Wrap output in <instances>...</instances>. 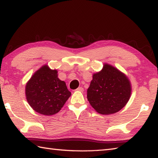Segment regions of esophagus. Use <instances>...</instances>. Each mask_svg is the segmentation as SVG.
<instances>
[{
    "mask_svg": "<svg viewBox=\"0 0 158 158\" xmlns=\"http://www.w3.org/2000/svg\"><path fill=\"white\" fill-rule=\"evenodd\" d=\"M76 90H77V91H79V92H83V88H82V87H79V88H77Z\"/></svg>",
    "mask_w": 158,
    "mask_h": 158,
    "instance_id": "34e87169",
    "label": "esophagus"
}]
</instances>
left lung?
Masks as SVG:
<instances>
[{"label": "left lung", "instance_id": "1", "mask_svg": "<svg viewBox=\"0 0 158 158\" xmlns=\"http://www.w3.org/2000/svg\"><path fill=\"white\" fill-rule=\"evenodd\" d=\"M87 92L89 104L97 112L110 115L125 106L130 98L132 86L125 74L104 64L100 71L93 74Z\"/></svg>", "mask_w": 158, "mask_h": 158}]
</instances>
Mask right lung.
<instances>
[{"mask_svg":"<svg viewBox=\"0 0 158 158\" xmlns=\"http://www.w3.org/2000/svg\"><path fill=\"white\" fill-rule=\"evenodd\" d=\"M58 70L45 64L33 74L26 85V100L33 110L43 115L58 113L71 95Z\"/></svg>","mask_w":158,"mask_h":158,"instance_id":"add662e5","label":"right lung"}]
</instances>
